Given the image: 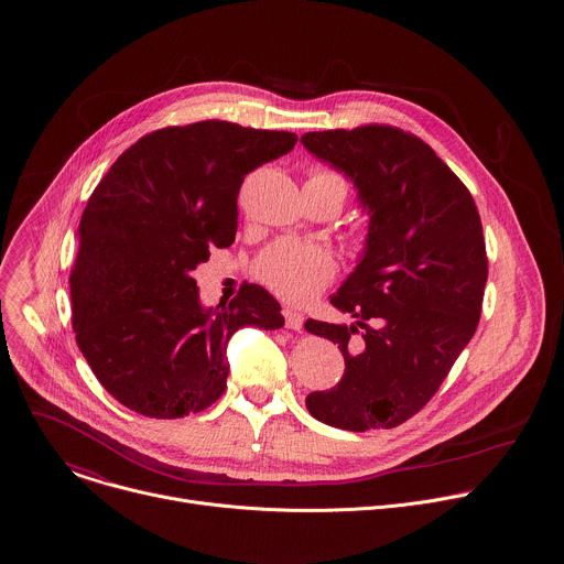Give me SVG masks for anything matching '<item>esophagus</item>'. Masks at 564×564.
I'll use <instances>...</instances> for the list:
<instances>
[{"mask_svg":"<svg viewBox=\"0 0 564 564\" xmlns=\"http://www.w3.org/2000/svg\"><path fill=\"white\" fill-rule=\"evenodd\" d=\"M284 325L289 327V329H295V332H300L302 327H304V315L302 313H297V311H284Z\"/></svg>","mask_w":564,"mask_h":564,"instance_id":"obj_1","label":"esophagus"}]
</instances>
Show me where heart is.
I'll use <instances>...</instances> for the list:
<instances>
[{"label":"heart","mask_w":564,"mask_h":564,"mask_svg":"<svg viewBox=\"0 0 564 564\" xmlns=\"http://www.w3.org/2000/svg\"><path fill=\"white\" fill-rule=\"evenodd\" d=\"M313 177H332L343 184V180L334 173H315ZM345 193V184H343ZM258 278L280 297L289 302H308L334 275V258L327 249L317 245L302 242H278L267 249L258 264Z\"/></svg>","instance_id":"1"}]
</instances>
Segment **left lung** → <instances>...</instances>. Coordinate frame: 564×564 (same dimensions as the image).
Returning <instances> with one entry per match:
<instances>
[{
  "label": "left lung",
  "mask_w": 564,
  "mask_h": 564,
  "mask_svg": "<svg viewBox=\"0 0 564 564\" xmlns=\"http://www.w3.org/2000/svg\"><path fill=\"white\" fill-rule=\"evenodd\" d=\"M302 143L354 184L369 217L356 267L329 297L354 323L304 325L345 358L343 380L306 405L340 430L395 427L430 402L480 322V215L456 173L398 128L306 132ZM358 326L364 338L351 344Z\"/></svg>",
  "instance_id": "obj_1"
}]
</instances>
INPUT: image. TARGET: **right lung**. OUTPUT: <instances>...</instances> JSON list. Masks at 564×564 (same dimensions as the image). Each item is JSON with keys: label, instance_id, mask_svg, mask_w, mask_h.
Instances as JSON below:
<instances>
[{"label": "right lung", "instance_id": "1", "mask_svg": "<svg viewBox=\"0 0 564 564\" xmlns=\"http://www.w3.org/2000/svg\"><path fill=\"white\" fill-rule=\"evenodd\" d=\"M295 143L291 132L199 121L143 137L101 177L69 282L82 356L117 402L154 419L199 412L226 391L232 334L284 325L258 284L204 306L193 271L235 242L245 175Z\"/></svg>", "mask_w": 564, "mask_h": 564}]
</instances>
